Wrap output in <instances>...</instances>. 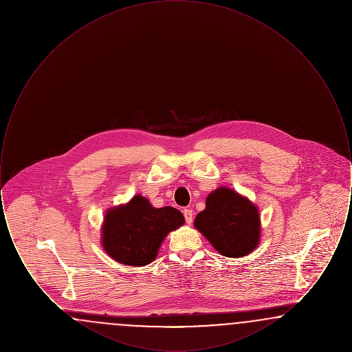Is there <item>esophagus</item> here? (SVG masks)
<instances>
[{"mask_svg": "<svg viewBox=\"0 0 352 352\" xmlns=\"http://www.w3.org/2000/svg\"><path fill=\"white\" fill-rule=\"evenodd\" d=\"M184 217L186 223H187V224H191L192 220H194V212H192V210H190V208L184 210Z\"/></svg>", "mask_w": 352, "mask_h": 352, "instance_id": "esophagus-1", "label": "esophagus"}]
</instances>
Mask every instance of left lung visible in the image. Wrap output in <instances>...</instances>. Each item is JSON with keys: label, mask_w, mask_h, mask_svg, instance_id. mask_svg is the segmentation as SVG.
<instances>
[{"label": "left lung", "mask_w": 352, "mask_h": 352, "mask_svg": "<svg viewBox=\"0 0 352 352\" xmlns=\"http://www.w3.org/2000/svg\"><path fill=\"white\" fill-rule=\"evenodd\" d=\"M194 227L220 254L234 258L254 251L261 234L258 208L228 187L208 194Z\"/></svg>", "instance_id": "1"}]
</instances>
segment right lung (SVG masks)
Instances as JSON below:
<instances>
[{"label":"right lung","instance_id":"right-lung-1","mask_svg":"<svg viewBox=\"0 0 352 352\" xmlns=\"http://www.w3.org/2000/svg\"><path fill=\"white\" fill-rule=\"evenodd\" d=\"M181 211L174 207L155 208L141 195L107 211L101 244L113 260L131 267H144L157 257L168 232L184 226Z\"/></svg>","mask_w":352,"mask_h":352}]
</instances>
